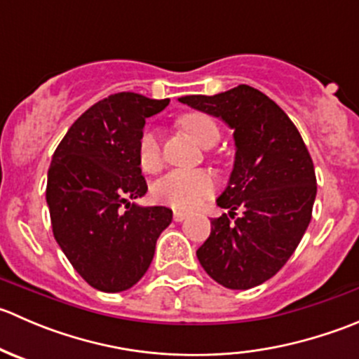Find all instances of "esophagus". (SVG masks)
<instances>
[{"label": "esophagus", "mask_w": 359, "mask_h": 359, "mask_svg": "<svg viewBox=\"0 0 359 359\" xmlns=\"http://www.w3.org/2000/svg\"><path fill=\"white\" fill-rule=\"evenodd\" d=\"M186 219H187V213L179 212V210H175V212H173V220H175V222H182V220H186Z\"/></svg>", "instance_id": "obj_1"}]
</instances>
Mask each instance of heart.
Instances as JSON below:
<instances>
[{"mask_svg": "<svg viewBox=\"0 0 359 359\" xmlns=\"http://www.w3.org/2000/svg\"><path fill=\"white\" fill-rule=\"evenodd\" d=\"M177 123L203 147L219 140V126L203 112H186ZM137 158L144 172L154 173L161 168V147L156 132L147 130L140 135ZM213 189H215V180L210 173L201 170H173L154 184L153 196L161 205L177 210H191L208 198Z\"/></svg>", "mask_w": 359, "mask_h": 359, "instance_id": "heart-1", "label": "heart"}]
</instances>
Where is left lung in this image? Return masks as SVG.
<instances>
[{"mask_svg":"<svg viewBox=\"0 0 359 359\" xmlns=\"http://www.w3.org/2000/svg\"><path fill=\"white\" fill-rule=\"evenodd\" d=\"M179 102L220 118L234 130V166L217 198L229 216L212 219L196 255L210 278L231 290H248L273 278L299 247L311 222L316 175L299 130L274 100L240 85L217 95Z\"/></svg>","mask_w":359,"mask_h":359,"instance_id":"obj_1","label":"left lung"}]
</instances>
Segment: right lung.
<instances>
[{"instance_id": "1", "label": "right lung", "mask_w": 359, "mask_h": 359, "mask_svg": "<svg viewBox=\"0 0 359 359\" xmlns=\"http://www.w3.org/2000/svg\"><path fill=\"white\" fill-rule=\"evenodd\" d=\"M168 102L133 92L109 95L72 123L53 153L46 182L53 236L79 276L100 292L132 288L172 222L166 206L130 203L147 193L137 158L146 118Z\"/></svg>"}]
</instances>
